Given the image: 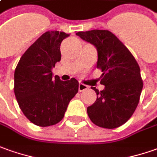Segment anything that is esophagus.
Returning <instances> with one entry per match:
<instances>
[{
	"mask_svg": "<svg viewBox=\"0 0 157 157\" xmlns=\"http://www.w3.org/2000/svg\"><path fill=\"white\" fill-rule=\"evenodd\" d=\"M89 89V86L86 85H84V84H82V83H79V85H78V90L79 91H84L85 90H88Z\"/></svg>",
	"mask_w": 157,
	"mask_h": 157,
	"instance_id": "1",
	"label": "esophagus"
}]
</instances>
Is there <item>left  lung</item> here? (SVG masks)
I'll return each instance as SVG.
<instances>
[{
	"label": "left lung",
	"mask_w": 157,
	"mask_h": 157,
	"mask_svg": "<svg viewBox=\"0 0 157 157\" xmlns=\"http://www.w3.org/2000/svg\"><path fill=\"white\" fill-rule=\"evenodd\" d=\"M97 48V67L102 72L103 90L87 108L90 121L97 126L113 129L125 124L134 113L143 89L140 67L134 56L116 36L107 30H92L76 33Z\"/></svg>",
	"instance_id": "left-lung-1"
}]
</instances>
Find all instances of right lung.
I'll list each match as a JSON object with an SVG mask.
<instances>
[{
  "mask_svg": "<svg viewBox=\"0 0 157 157\" xmlns=\"http://www.w3.org/2000/svg\"><path fill=\"white\" fill-rule=\"evenodd\" d=\"M61 31H47L28 48L14 72V94L25 117L39 126L56 125L63 119L69 101L78 91L74 78H53L52 68L61 58L60 44L69 36Z\"/></svg>",
  "mask_w": 157,
  "mask_h": 157,
  "instance_id": "right-lung-1",
  "label": "right lung"
}]
</instances>
